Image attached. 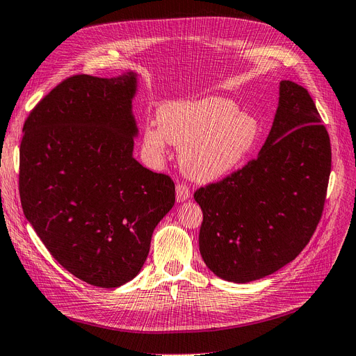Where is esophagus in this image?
<instances>
[{
    "label": "esophagus",
    "mask_w": 356,
    "mask_h": 356,
    "mask_svg": "<svg viewBox=\"0 0 356 356\" xmlns=\"http://www.w3.org/2000/svg\"><path fill=\"white\" fill-rule=\"evenodd\" d=\"M189 197H191V191H189V186L186 185V183H177L176 200L179 202H183V201H186Z\"/></svg>",
    "instance_id": "1"
}]
</instances>
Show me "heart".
I'll return each instance as SVG.
<instances>
[{
  "mask_svg": "<svg viewBox=\"0 0 356 356\" xmlns=\"http://www.w3.org/2000/svg\"><path fill=\"white\" fill-rule=\"evenodd\" d=\"M259 136L257 121L239 113L234 102L207 97L175 102L158 112V127L147 125L143 145L154 156H163L165 140L180 147V165L197 181H211L244 159Z\"/></svg>",
  "mask_w": 356,
  "mask_h": 356,
  "instance_id": "b5f03b06",
  "label": "heart"
}]
</instances>
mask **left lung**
<instances>
[{
  "label": "left lung",
  "mask_w": 356,
  "mask_h": 356,
  "mask_svg": "<svg viewBox=\"0 0 356 356\" xmlns=\"http://www.w3.org/2000/svg\"><path fill=\"white\" fill-rule=\"evenodd\" d=\"M330 171V136L311 95L281 81L257 158L193 193L202 210L205 265L222 280L244 284L294 260L323 216Z\"/></svg>",
  "instance_id": "obj_1"
}]
</instances>
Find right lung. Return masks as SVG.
<instances>
[{
    "label": "right lung",
    "mask_w": 356,
    "mask_h": 356,
    "mask_svg": "<svg viewBox=\"0 0 356 356\" xmlns=\"http://www.w3.org/2000/svg\"><path fill=\"white\" fill-rule=\"evenodd\" d=\"M136 74L72 75L29 113L19 161L22 209L81 281L115 289L140 272L175 181L133 158Z\"/></svg>",
    "instance_id": "1"
}]
</instances>
